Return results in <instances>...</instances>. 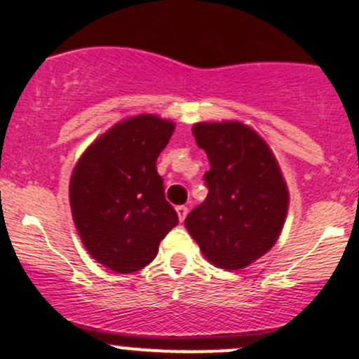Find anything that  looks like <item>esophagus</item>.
<instances>
[{
	"label": "esophagus",
	"instance_id": "obj_1",
	"mask_svg": "<svg viewBox=\"0 0 359 359\" xmlns=\"http://www.w3.org/2000/svg\"><path fill=\"white\" fill-rule=\"evenodd\" d=\"M187 212H189V210H187V206H184V205L177 206V215H179V220H180V222H184V220H186Z\"/></svg>",
	"mask_w": 359,
	"mask_h": 359
}]
</instances>
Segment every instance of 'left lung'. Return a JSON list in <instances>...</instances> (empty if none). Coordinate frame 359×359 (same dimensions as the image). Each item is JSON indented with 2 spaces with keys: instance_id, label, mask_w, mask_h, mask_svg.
<instances>
[{
  "instance_id": "1",
  "label": "left lung",
  "mask_w": 359,
  "mask_h": 359,
  "mask_svg": "<svg viewBox=\"0 0 359 359\" xmlns=\"http://www.w3.org/2000/svg\"><path fill=\"white\" fill-rule=\"evenodd\" d=\"M205 149L208 196L191 210L186 229L217 267L238 271L276 243L288 210V189L266 140L240 121L196 123Z\"/></svg>"
}]
</instances>
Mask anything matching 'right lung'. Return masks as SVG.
<instances>
[{
    "label": "right lung",
    "mask_w": 359,
    "mask_h": 359,
    "mask_svg": "<svg viewBox=\"0 0 359 359\" xmlns=\"http://www.w3.org/2000/svg\"><path fill=\"white\" fill-rule=\"evenodd\" d=\"M175 125L153 114L125 119L76 163L69 186L72 219L90 255L116 273H135L158 255L179 224L156 159Z\"/></svg>",
    "instance_id": "obj_1"
}]
</instances>
